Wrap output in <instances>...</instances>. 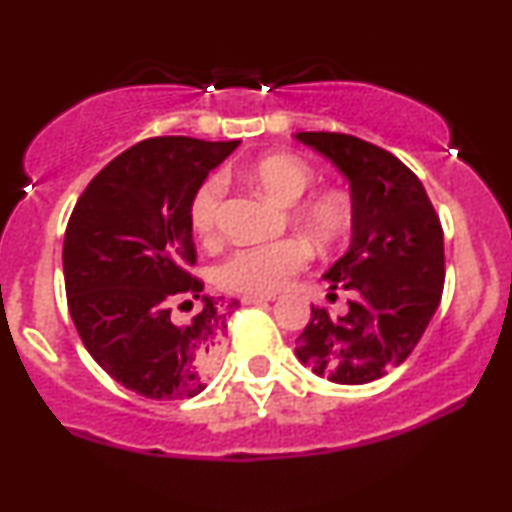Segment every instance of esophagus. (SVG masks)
Wrapping results in <instances>:
<instances>
[{"mask_svg": "<svg viewBox=\"0 0 512 512\" xmlns=\"http://www.w3.org/2000/svg\"><path fill=\"white\" fill-rule=\"evenodd\" d=\"M274 293H269V296H243L240 301H243L245 305H252V303H267V301H274Z\"/></svg>", "mask_w": 512, "mask_h": 512, "instance_id": "34e87169", "label": "esophagus"}]
</instances>
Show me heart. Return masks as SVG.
<instances>
[{"instance_id":"1","label":"heart","mask_w":512,"mask_h":512,"mask_svg":"<svg viewBox=\"0 0 512 512\" xmlns=\"http://www.w3.org/2000/svg\"><path fill=\"white\" fill-rule=\"evenodd\" d=\"M245 175L281 204L299 202L291 209V219L308 236L317 248H332L351 228V204L344 195L332 190L310 192L313 185V168L301 158L289 154H269L252 161ZM223 180L207 178L197 187L190 202V226L199 238L209 240L219 228V209L223 199ZM310 260L308 245L301 238H281L272 243L250 245L233 252L219 269V284L228 291L245 293V296H269L289 284L293 274H298Z\"/></svg>"}]
</instances>
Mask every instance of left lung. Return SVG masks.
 Segmentation results:
<instances>
[{"label": "left lung", "instance_id": "8db88e82", "mask_svg": "<svg viewBox=\"0 0 512 512\" xmlns=\"http://www.w3.org/2000/svg\"><path fill=\"white\" fill-rule=\"evenodd\" d=\"M351 187V245L330 289L351 293L344 315L310 305L296 356L320 378L363 385L383 378L424 337L445 281L443 228L424 185L380 146L339 132H298ZM334 293H330V298Z\"/></svg>", "mask_w": 512, "mask_h": 512}]
</instances>
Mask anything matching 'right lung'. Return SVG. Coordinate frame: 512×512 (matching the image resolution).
<instances>
[{"label": "right lung", "mask_w": 512, "mask_h": 512, "mask_svg": "<svg viewBox=\"0 0 512 512\" xmlns=\"http://www.w3.org/2000/svg\"><path fill=\"white\" fill-rule=\"evenodd\" d=\"M238 144L144 139L88 182L69 216L62 264L76 332L110 378L142 397L199 395L228 337L238 301L202 296L190 274V202ZM187 295L203 308L178 323L172 305Z\"/></svg>", "instance_id": "right-lung-1"}]
</instances>
